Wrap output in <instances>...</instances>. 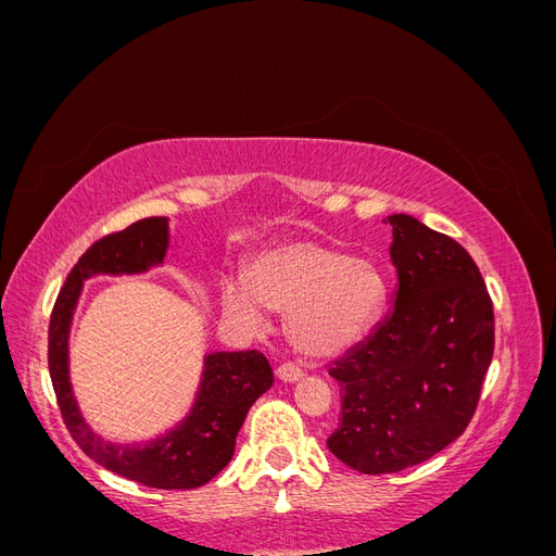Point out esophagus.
Returning <instances> with one entry per match:
<instances>
[{"instance_id": "esophagus-1", "label": "esophagus", "mask_w": 556, "mask_h": 556, "mask_svg": "<svg viewBox=\"0 0 556 556\" xmlns=\"http://www.w3.org/2000/svg\"><path fill=\"white\" fill-rule=\"evenodd\" d=\"M276 376L282 382H296V380L304 378V371H301V368H296L294 364H282V366H278Z\"/></svg>"}]
</instances>
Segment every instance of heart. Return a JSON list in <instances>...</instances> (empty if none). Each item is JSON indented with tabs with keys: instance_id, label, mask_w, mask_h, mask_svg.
Listing matches in <instances>:
<instances>
[{
	"instance_id": "obj_1",
	"label": "heart",
	"mask_w": 556,
	"mask_h": 556,
	"mask_svg": "<svg viewBox=\"0 0 556 556\" xmlns=\"http://www.w3.org/2000/svg\"><path fill=\"white\" fill-rule=\"evenodd\" d=\"M387 278L371 260L315 241L268 248L223 285V311L233 323L262 331L268 308L290 313V341L304 357L333 359L366 341L387 308Z\"/></svg>"
}]
</instances>
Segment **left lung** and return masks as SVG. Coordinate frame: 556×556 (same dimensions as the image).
I'll return each mask as SVG.
<instances>
[{
  "label": "left lung",
  "mask_w": 556,
  "mask_h": 556,
  "mask_svg": "<svg viewBox=\"0 0 556 556\" xmlns=\"http://www.w3.org/2000/svg\"><path fill=\"white\" fill-rule=\"evenodd\" d=\"M392 315L336 364L339 429L329 450L366 476L422 464L457 441L494 355V311L473 257L445 233L394 213Z\"/></svg>",
  "instance_id": "left-lung-1"
}]
</instances>
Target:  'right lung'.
I'll return each instance as SVG.
<instances>
[{
  "instance_id": "right-lung-1",
  "label": "right lung",
  "mask_w": 556,
  "mask_h": 556,
  "mask_svg": "<svg viewBox=\"0 0 556 556\" xmlns=\"http://www.w3.org/2000/svg\"><path fill=\"white\" fill-rule=\"evenodd\" d=\"M169 217H146L90 245L66 276L48 329V368L60 413L80 450L117 476L155 490H194L229 464L243 419L274 371L257 350L208 352L190 413L157 439L113 443L83 417L70 376V336L83 285L94 276H141L164 264Z\"/></svg>"
}]
</instances>
